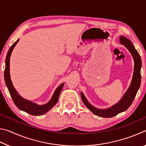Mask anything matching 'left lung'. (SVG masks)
<instances>
[{
	"mask_svg": "<svg viewBox=\"0 0 146 146\" xmlns=\"http://www.w3.org/2000/svg\"><path fill=\"white\" fill-rule=\"evenodd\" d=\"M120 43L128 49L134 60V70H133L131 82L121 99L115 105H113L107 109H99L91 105L86 98L84 93L81 92V98L85 106L93 114L100 117L111 118L115 117L118 113L126 111L131 105L140 86V82H141L140 70L142 68V60L139 53L135 48L131 41L125 36H120Z\"/></svg>",
	"mask_w": 146,
	"mask_h": 146,
	"instance_id": "left-lung-1",
	"label": "left lung"
}]
</instances>
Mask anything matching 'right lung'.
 Returning <instances> with one entry per match:
<instances>
[{"label":"right lung","mask_w":146,"mask_h":146,"mask_svg":"<svg viewBox=\"0 0 146 146\" xmlns=\"http://www.w3.org/2000/svg\"><path fill=\"white\" fill-rule=\"evenodd\" d=\"M19 39H18L13 45L9 48L8 53H7L6 58V67L4 70V80L7 88L8 89V91L10 95L13 99L15 104L18 108L20 110L23 111L29 114L35 116H40L45 114L46 113L50 110L54 106H55L58 102L59 96L61 92L64 83L61 84L54 91V93L49 100L48 102L44 105H38L37 104L35 103L32 101L26 100L23 97H22L17 92L15 88H14L13 83L11 82L10 77V73H9V61H10V56L11 55L12 51H13L15 46L18 43Z\"/></svg>","instance_id":"obj_1"}]
</instances>
